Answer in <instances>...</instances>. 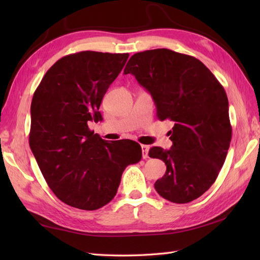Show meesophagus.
Segmentation results:
<instances>
[{"label":"esophagus","instance_id":"esophagus-1","mask_svg":"<svg viewBox=\"0 0 260 260\" xmlns=\"http://www.w3.org/2000/svg\"><path fill=\"white\" fill-rule=\"evenodd\" d=\"M142 156L143 158H148V147L147 145H142Z\"/></svg>","mask_w":260,"mask_h":260}]
</instances>
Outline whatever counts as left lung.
Returning a JSON list of instances; mask_svg holds the SVG:
<instances>
[{
    "label": "left lung",
    "mask_w": 260,
    "mask_h": 260,
    "mask_svg": "<svg viewBox=\"0 0 260 260\" xmlns=\"http://www.w3.org/2000/svg\"><path fill=\"white\" fill-rule=\"evenodd\" d=\"M124 74L151 93L159 120L174 123L172 147L148 152L167 165L155 190L174 203L196 200L214 183L229 150L233 129L222 85L200 60L169 49L133 54Z\"/></svg>",
    "instance_id": "8db88e82"
}]
</instances>
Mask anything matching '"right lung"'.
<instances>
[{
  "label": "right lung",
  "instance_id": "right-lung-1",
  "mask_svg": "<svg viewBox=\"0 0 260 260\" xmlns=\"http://www.w3.org/2000/svg\"><path fill=\"white\" fill-rule=\"evenodd\" d=\"M128 53L81 51L49 69L31 103L29 143L49 187L68 206L96 210L113 200L127 165L141 161L134 141L103 140L88 124Z\"/></svg>",
  "mask_w": 260,
  "mask_h": 260
}]
</instances>
